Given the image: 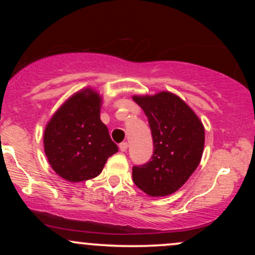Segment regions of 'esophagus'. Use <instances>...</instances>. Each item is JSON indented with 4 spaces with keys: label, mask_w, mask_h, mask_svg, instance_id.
I'll return each instance as SVG.
<instances>
[{
    "label": "esophagus",
    "mask_w": 255,
    "mask_h": 255,
    "mask_svg": "<svg viewBox=\"0 0 255 255\" xmlns=\"http://www.w3.org/2000/svg\"><path fill=\"white\" fill-rule=\"evenodd\" d=\"M119 147H120V150H121V152H126V151H127V148H128V144L126 141L121 142Z\"/></svg>",
    "instance_id": "34e87169"
}]
</instances>
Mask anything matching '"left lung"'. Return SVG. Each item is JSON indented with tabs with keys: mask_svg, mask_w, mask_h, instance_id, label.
<instances>
[{
	"mask_svg": "<svg viewBox=\"0 0 255 255\" xmlns=\"http://www.w3.org/2000/svg\"><path fill=\"white\" fill-rule=\"evenodd\" d=\"M133 99L145 111L153 140L151 159L133 166L134 183L151 197L172 194L200 163L204 126L194 111L170 92Z\"/></svg>",
	"mask_w": 255,
	"mask_h": 255,
	"instance_id": "8db88e82",
	"label": "left lung"
}]
</instances>
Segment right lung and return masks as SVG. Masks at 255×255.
<instances>
[{
	"instance_id": "1",
	"label": "right lung",
	"mask_w": 255,
	"mask_h": 255,
	"mask_svg": "<svg viewBox=\"0 0 255 255\" xmlns=\"http://www.w3.org/2000/svg\"><path fill=\"white\" fill-rule=\"evenodd\" d=\"M101 97L87 89L75 93L52 116L44 131V150L51 168L71 182L98 176L119 151L101 121Z\"/></svg>"
}]
</instances>
